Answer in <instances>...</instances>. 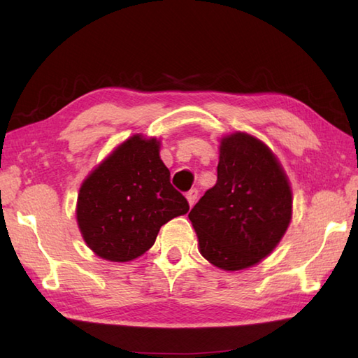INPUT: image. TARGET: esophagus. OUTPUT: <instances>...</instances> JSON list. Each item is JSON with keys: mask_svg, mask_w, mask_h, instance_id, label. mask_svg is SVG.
<instances>
[{"mask_svg": "<svg viewBox=\"0 0 358 358\" xmlns=\"http://www.w3.org/2000/svg\"><path fill=\"white\" fill-rule=\"evenodd\" d=\"M196 196H199V191H196V189H191V191L186 192V199H187L189 206H194L196 201Z\"/></svg>", "mask_w": 358, "mask_h": 358, "instance_id": "34e87169", "label": "esophagus"}]
</instances>
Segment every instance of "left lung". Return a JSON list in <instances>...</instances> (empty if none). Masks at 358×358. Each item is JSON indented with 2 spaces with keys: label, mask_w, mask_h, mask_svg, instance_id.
I'll list each match as a JSON object with an SVG mask.
<instances>
[{
  "label": "left lung",
  "mask_w": 358,
  "mask_h": 358,
  "mask_svg": "<svg viewBox=\"0 0 358 358\" xmlns=\"http://www.w3.org/2000/svg\"><path fill=\"white\" fill-rule=\"evenodd\" d=\"M292 217V191L272 150L255 136L222 138L217 183L189 220L201 255L223 271L260 263L283 237Z\"/></svg>",
  "instance_id": "obj_1"
}]
</instances>
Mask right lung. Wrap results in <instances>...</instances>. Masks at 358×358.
<instances>
[{"mask_svg": "<svg viewBox=\"0 0 358 358\" xmlns=\"http://www.w3.org/2000/svg\"><path fill=\"white\" fill-rule=\"evenodd\" d=\"M187 210L159 158V141L134 135L83 181L77 222L98 257L123 263L149 250L159 227Z\"/></svg>", "mask_w": 358, "mask_h": 358, "instance_id": "1", "label": "right lung"}]
</instances>
